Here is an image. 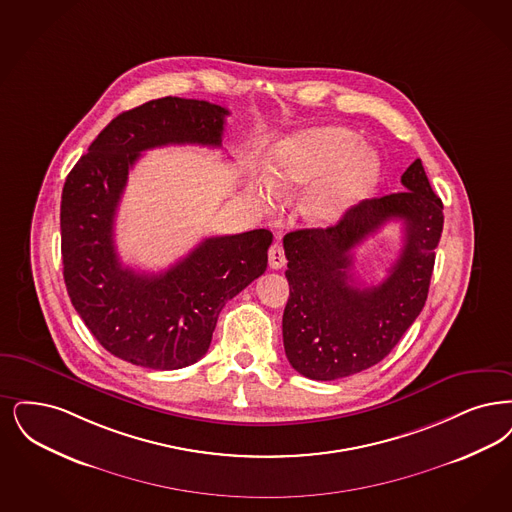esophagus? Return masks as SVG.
I'll return each instance as SVG.
<instances>
[{
  "instance_id": "esophagus-1",
  "label": "esophagus",
  "mask_w": 512,
  "mask_h": 512,
  "mask_svg": "<svg viewBox=\"0 0 512 512\" xmlns=\"http://www.w3.org/2000/svg\"><path fill=\"white\" fill-rule=\"evenodd\" d=\"M286 253H284V247L280 244H272L268 249V265L272 270H280L286 266Z\"/></svg>"
}]
</instances>
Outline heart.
Returning <instances> with one entry per match:
<instances>
[{"instance_id":"1","label":"heart","mask_w":512,"mask_h":512,"mask_svg":"<svg viewBox=\"0 0 512 512\" xmlns=\"http://www.w3.org/2000/svg\"><path fill=\"white\" fill-rule=\"evenodd\" d=\"M381 173L379 156L341 127L308 129L280 144L266 167L268 192L307 186L301 211L312 223L331 225L368 198Z\"/></svg>"}]
</instances>
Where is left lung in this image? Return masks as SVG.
I'll use <instances>...</instances> for the list:
<instances>
[{
  "label": "left lung",
  "mask_w": 512,
  "mask_h": 512,
  "mask_svg": "<svg viewBox=\"0 0 512 512\" xmlns=\"http://www.w3.org/2000/svg\"><path fill=\"white\" fill-rule=\"evenodd\" d=\"M402 184L406 190L362 202L337 225L284 236V348L291 368L308 379H343L379 364L425 307L444 205L421 160ZM394 218L405 225V246L390 276L379 287H354L351 249Z\"/></svg>",
  "instance_id": "left-lung-1"
}]
</instances>
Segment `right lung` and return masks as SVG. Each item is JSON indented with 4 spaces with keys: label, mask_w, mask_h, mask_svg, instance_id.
I'll return each mask as SVG.
<instances>
[{
    "label": "right lung",
    "mask_w": 512,
    "mask_h": 512,
    "mask_svg": "<svg viewBox=\"0 0 512 512\" xmlns=\"http://www.w3.org/2000/svg\"><path fill=\"white\" fill-rule=\"evenodd\" d=\"M228 110L164 97L122 112L104 127L62 188L61 251L70 301L110 354L150 369L198 362L219 312L266 270L265 228L205 238L160 274L122 265L114 221L129 169L167 144L221 146Z\"/></svg>",
    "instance_id": "1"
}]
</instances>
